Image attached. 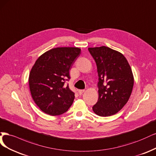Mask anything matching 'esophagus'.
Here are the masks:
<instances>
[{
	"mask_svg": "<svg viewBox=\"0 0 156 156\" xmlns=\"http://www.w3.org/2000/svg\"><path fill=\"white\" fill-rule=\"evenodd\" d=\"M84 92L83 89H79L78 91V93H79V94H82V93Z\"/></svg>",
	"mask_w": 156,
	"mask_h": 156,
	"instance_id": "34e87169",
	"label": "esophagus"
}]
</instances>
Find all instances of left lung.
<instances>
[{
	"label": "left lung",
	"mask_w": 156,
	"mask_h": 156,
	"mask_svg": "<svg viewBox=\"0 0 156 156\" xmlns=\"http://www.w3.org/2000/svg\"><path fill=\"white\" fill-rule=\"evenodd\" d=\"M98 75V99L93 112L101 117L116 114L127 103L133 87L131 67L120 52L109 47L89 48Z\"/></svg>",
	"instance_id": "obj_1"
}]
</instances>
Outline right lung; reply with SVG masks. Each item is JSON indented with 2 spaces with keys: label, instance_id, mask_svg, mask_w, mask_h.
<instances>
[{
  "label": "right lung",
  "instance_id": "add662e5",
  "mask_svg": "<svg viewBox=\"0 0 156 156\" xmlns=\"http://www.w3.org/2000/svg\"><path fill=\"white\" fill-rule=\"evenodd\" d=\"M76 47H58L44 52L36 60L29 75L32 98L42 112L50 115L66 112L74 93L65 82L71 78L69 69L81 53Z\"/></svg>",
  "mask_w": 156,
  "mask_h": 156
}]
</instances>
